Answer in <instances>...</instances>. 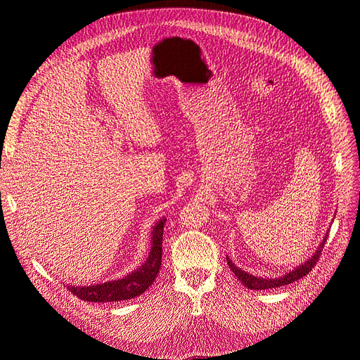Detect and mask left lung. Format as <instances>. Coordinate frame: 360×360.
<instances>
[{"label":"left lung","mask_w":360,"mask_h":360,"mask_svg":"<svg viewBox=\"0 0 360 360\" xmlns=\"http://www.w3.org/2000/svg\"><path fill=\"white\" fill-rule=\"evenodd\" d=\"M328 236H329V234L324 236L321 245H320L319 249H317V252H315V254L307 261V263H303L302 266H299V267H296L294 270H291L290 274H287V275H284V276L274 278V279H269V278H257V276H254V275L246 274L245 270L236 267L233 261H230V258H226V259H228V266H230V269L233 270V274L238 278V281H240L245 287H248V288H250V290H269V288H278V287H282V285H288V284H291V282L297 281V279H300V278H303V276H307V275L309 274V271L312 270V267H314L315 264H317V261L320 259V255H321V250H323V248H324V245H326V240H328Z\"/></svg>","instance_id":"1"}]
</instances>
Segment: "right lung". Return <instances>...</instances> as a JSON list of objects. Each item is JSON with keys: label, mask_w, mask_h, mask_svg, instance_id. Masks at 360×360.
I'll return each mask as SVG.
<instances>
[{"label": "right lung", "mask_w": 360, "mask_h": 360, "mask_svg": "<svg viewBox=\"0 0 360 360\" xmlns=\"http://www.w3.org/2000/svg\"><path fill=\"white\" fill-rule=\"evenodd\" d=\"M167 219H160L153 228L151 236V250L146 263L132 274L105 284L89 285V287H68L76 297L85 302H118L134 299L143 294L156 279L162 264V237L163 225Z\"/></svg>", "instance_id": "right-lung-1"}]
</instances>
